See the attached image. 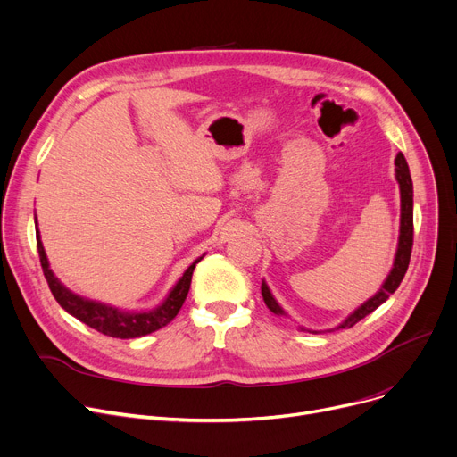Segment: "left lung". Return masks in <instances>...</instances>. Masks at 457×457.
I'll return each instance as SVG.
<instances>
[{
    "label": "left lung",
    "instance_id": "left-lung-1",
    "mask_svg": "<svg viewBox=\"0 0 457 457\" xmlns=\"http://www.w3.org/2000/svg\"><path fill=\"white\" fill-rule=\"evenodd\" d=\"M396 164V181L400 185V237H398V248H396V255H395V262H393V270L389 272L387 279L383 281L381 289L369 298L361 307H357L353 313L341 324L339 328H352L353 324H357L361 319H365L367 315H370L374 309H378L383 302H386L396 289L398 285L402 283L407 267H410V259H411V248H413V181L410 176V166L405 162V157L402 154L396 155L395 159ZM261 295L262 300H265L267 307L276 315H285V311L279 307V303L274 300L269 285L262 281L261 283ZM305 329V328H302ZM309 333H319V331H311L305 329Z\"/></svg>",
    "mask_w": 457,
    "mask_h": 457
}]
</instances>
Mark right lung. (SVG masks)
I'll list each match as a JSON object with an SVG mask.
<instances>
[{
  "label": "right lung",
  "mask_w": 457,
  "mask_h": 457,
  "mask_svg": "<svg viewBox=\"0 0 457 457\" xmlns=\"http://www.w3.org/2000/svg\"><path fill=\"white\" fill-rule=\"evenodd\" d=\"M37 248H38L42 272L46 276L47 285H50V291H52L54 298L59 302V305L64 311H68L71 317H76L78 320L85 322L92 329L100 331L104 335H109V337H116V339L142 337V335L157 331L159 328L166 326L168 322H172V319L179 313V309L188 295L192 272H195V267L204 257L202 255L200 259L192 262V265L181 276V279L176 283L170 295L166 296V300L159 307H155L152 311H142V313H131V311H122V309L100 303V302L87 300V298H81L71 291H68L66 287L54 276V272L50 269V262H47L38 229H37Z\"/></svg>",
  "instance_id": "right-lung-1"
}]
</instances>
